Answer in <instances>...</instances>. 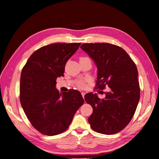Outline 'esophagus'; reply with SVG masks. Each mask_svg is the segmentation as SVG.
I'll return each mask as SVG.
<instances>
[{
	"label": "esophagus",
	"instance_id": "1",
	"mask_svg": "<svg viewBox=\"0 0 159 159\" xmlns=\"http://www.w3.org/2000/svg\"><path fill=\"white\" fill-rule=\"evenodd\" d=\"M81 94H82V97H83V98H84V96H85V94H86V93H85V92H82V93H81Z\"/></svg>",
	"mask_w": 159,
	"mask_h": 159
}]
</instances>
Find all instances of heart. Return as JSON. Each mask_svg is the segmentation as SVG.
I'll return each mask as SVG.
<instances>
[{
  "instance_id": "b5f03b06",
  "label": "heart",
  "mask_w": 159,
  "mask_h": 159,
  "mask_svg": "<svg viewBox=\"0 0 159 159\" xmlns=\"http://www.w3.org/2000/svg\"><path fill=\"white\" fill-rule=\"evenodd\" d=\"M89 80L88 79H82V80H80L79 82H78V86L80 88H84L86 86V82H88Z\"/></svg>"
}]
</instances>
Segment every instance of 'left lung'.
Returning <instances> with one entry per match:
<instances>
[{"instance_id":"8db88e82","label":"left lung","mask_w":159,"mask_h":159,"mask_svg":"<svg viewBox=\"0 0 159 159\" xmlns=\"http://www.w3.org/2000/svg\"><path fill=\"white\" fill-rule=\"evenodd\" d=\"M80 48L97 68L96 88H110L102 99L97 93L85 95V101L93 107L88 122L98 133L115 134L127 126L137 109L140 99L137 66L126 51L116 45L88 43Z\"/></svg>"}]
</instances>
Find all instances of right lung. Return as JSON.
Returning a JSON list of instances; mask_svg holds the SVG:
<instances>
[{
    "label": "right lung",
    "mask_w": 159,
    "mask_h": 159,
    "mask_svg": "<svg viewBox=\"0 0 159 159\" xmlns=\"http://www.w3.org/2000/svg\"><path fill=\"white\" fill-rule=\"evenodd\" d=\"M80 43H55L33 53L20 75V101L28 120L48 136L64 132L84 101L79 91L59 93L57 77L64 76L65 65Z\"/></svg>",
    "instance_id": "1"
}]
</instances>
